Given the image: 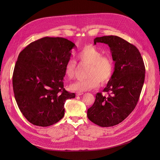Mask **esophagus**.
Returning a JSON list of instances; mask_svg holds the SVG:
<instances>
[{
  "mask_svg": "<svg viewBox=\"0 0 160 160\" xmlns=\"http://www.w3.org/2000/svg\"><path fill=\"white\" fill-rule=\"evenodd\" d=\"M83 94V92H77V94H76V95H77V96H80V95H82Z\"/></svg>",
  "mask_w": 160,
  "mask_h": 160,
  "instance_id": "34e87169",
  "label": "esophagus"
}]
</instances>
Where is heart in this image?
<instances>
[{
    "instance_id": "obj_1",
    "label": "heart",
    "mask_w": 160,
    "mask_h": 160,
    "mask_svg": "<svg viewBox=\"0 0 160 160\" xmlns=\"http://www.w3.org/2000/svg\"><path fill=\"white\" fill-rule=\"evenodd\" d=\"M77 58L82 63L90 65L88 72V78L78 80L71 83L70 89L77 92H83L95 89L100 86V82L104 83L110 80L113 72L112 59L102 53L93 46L83 47L77 54ZM77 62L71 58L67 61L65 67V74L67 78H74Z\"/></svg>"
}]
</instances>
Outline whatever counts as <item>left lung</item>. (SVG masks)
<instances>
[{
	"label": "left lung",
	"mask_w": 160,
	"mask_h": 160,
	"mask_svg": "<svg viewBox=\"0 0 160 160\" xmlns=\"http://www.w3.org/2000/svg\"><path fill=\"white\" fill-rule=\"evenodd\" d=\"M97 43L110 47L115 67L103 90L108 95L96 94L94 104L88 110V117L100 127H110L124 121L136 106L145 81V67L139 50L122 38L102 36L94 39V44Z\"/></svg>",
	"instance_id": "left-lung-1"
}]
</instances>
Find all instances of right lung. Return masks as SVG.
<instances>
[{
  "label": "right lung",
  "mask_w": 160,
  "mask_h": 160,
  "mask_svg": "<svg viewBox=\"0 0 160 160\" xmlns=\"http://www.w3.org/2000/svg\"><path fill=\"white\" fill-rule=\"evenodd\" d=\"M76 47L63 38L45 37L19 53L13 74L15 98L30 123L48 127L61 120L66 100L75 94L63 88L65 67Z\"/></svg>",
  "instance_id": "obj_1"
}]
</instances>
